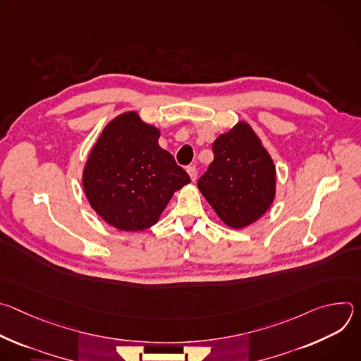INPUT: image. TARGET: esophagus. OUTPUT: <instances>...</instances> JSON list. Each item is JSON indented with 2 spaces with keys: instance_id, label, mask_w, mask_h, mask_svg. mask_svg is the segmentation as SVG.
<instances>
[{
  "instance_id": "esophagus-1",
  "label": "esophagus",
  "mask_w": 361,
  "mask_h": 361,
  "mask_svg": "<svg viewBox=\"0 0 361 361\" xmlns=\"http://www.w3.org/2000/svg\"><path fill=\"white\" fill-rule=\"evenodd\" d=\"M187 173L190 174L191 180L195 181V178H197V169H195V166H188V167H187Z\"/></svg>"
}]
</instances>
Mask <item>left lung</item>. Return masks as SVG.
Listing matches in <instances>:
<instances>
[{
  "label": "left lung",
  "instance_id": "1",
  "mask_svg": "<svg viewBox=\"0 0 361 361\" xmlns=\"http://www.w3.org/2000/svg\"><path fill=\"white\" fill-rule=\"evenodd\" d=\"M214 160L198 188L217 216L233 228L260 219L276 194V169L269 152L245 124H237L213 144Z\"/></svg>",
  "mask_w": 361,
  "mask_h": 361
}]
</instances>
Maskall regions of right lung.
Wrapping results in <instances>:
<instances>
[{
    "mask_svg": "<svg viewBox=\"0 0 361 361\" xmlns=\"http://www.w3.org/2000/svg\"><path fill=\"white\" fill-rule=\"evenodd\" d=\"M160 131L135 113L113 120L91 149L82 185L91 207L123 231L156 224L190 176L159 145Z\"/></svg>",
    "mask_w": 361,
    "mask_h": 361,
    "instance_id": "1",
    "label": "right lung"
}]
</instances>
